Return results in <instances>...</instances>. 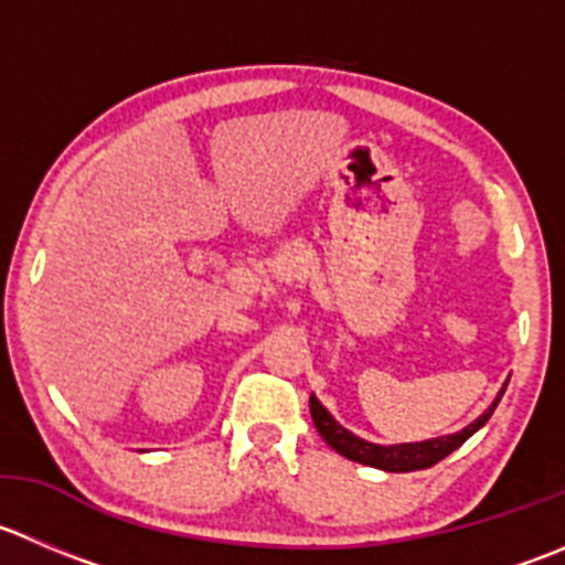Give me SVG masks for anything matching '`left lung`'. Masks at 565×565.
I'll return each instance as SVG.
<instances>
[{
    "label": "left lung",
    "instance_id": "left-lung-1",
    "mask_svg": "<svg viewBox=\"0 0 565 565\" xmlns=\"http://www.w3.org/2000/svg\"><path fill=\"white\" fill-rule=\"evenodd\" d=\"M505 386L500 388L494 403H491L478 419L469 422L467 428L458 430V434L436 436V439H425V441H405V445H372V441L350 434L348 428H342V425L328 414V408L315 397V394L309 397V408H311V419H315L317 434H320L322 441H326L331 450H337L339 456L350 458V461L355 463H364V467L383 469V472H416V469H430L434 463H439L441 458L450 456L452 450H458L469 436L478 434L486 422H489V416L494 414L497 403H500L502 394H505Z\"/></svg>",
    "mask_w": 565,
    "mask_h": 565
}]
</instances>
